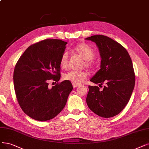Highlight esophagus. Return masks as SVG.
<instances>
[{"instance_id":"1","label":"esophagus","mask_w":149,"mask_h":149,"mask_svg":"<svg viewBox=\"0 0 149 149\" xmlns=\"http://www.w3.org/2000/svg\"><path fill=\"white\" fill-rule=\"evenodd\" d=\"M72 84H73V86L74 88H75V87H78V86H79L80 85L79 84H77V83H74V82L72 83Z\"/></svg>"}]
</instances>
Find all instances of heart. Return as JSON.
Here are the masks:
<instances>
[{"instance_id": "b5f03b06", "label": "heart", "mask_w": 149, "mask_h": 149, "mask_svg": "<svg viewBox=\"0 0 149 149\" xmlns=\"http://www.w3.org/2000/svg\"><path fill=\"white\" fill-rule=\"evenodd\" d=\"M74 49L83 59H84L86 66L90 68L92 67L93 64L91 60L94 57L95 54L91 47L86 44H80L77 46ZM68 53L65 52L62 55L59 64L62 68L66 69L68 67ZM87 76V73L85 71H71L63 76V78L65 80L79 84L84 81Z\"/></svg>"}]
</instances>
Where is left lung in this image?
<instances>
[{
	"label": "left lung",
	"instance_id": "obj_1",
	"mask_svg": "<svg viewBox=\"0 0 149 149\" xmlns=\"http://www.w3.org/2000/svg\"><path fill=\"white\" fill-rule=\"evenodd\" d=\"M86 40L96 43L102 58L100 69L90 81L106 84L102 91L98 86H88L87 106L100 117H114L126 106L133 91L135 74L132 59L123 46L108 37L97 35Z\"/></svg>",
	"mask_w": 149,
	"mask_h": 149
}]
</instances>
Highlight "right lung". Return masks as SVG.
I'll return each mask as SVG.
<instances>
[{"mask_svg": "<svg viewBox=\"0 0 149 149\" xmlns=\"http://www.w3.org/2000/svg\"><path fill=\"white\" fill-rule=\"evenodd\" d=\"M67 42L46 39L30 46L17 62L13 73L17 102L26 114L38 121L54 118L67 103L73 90L70 81L48 87V81L61 78L60 58Z\"/></svg>", "mask_w": 149, "mask_h": 149, "instance_id": "obj_1", "label": "right lung"}]
</instances>
